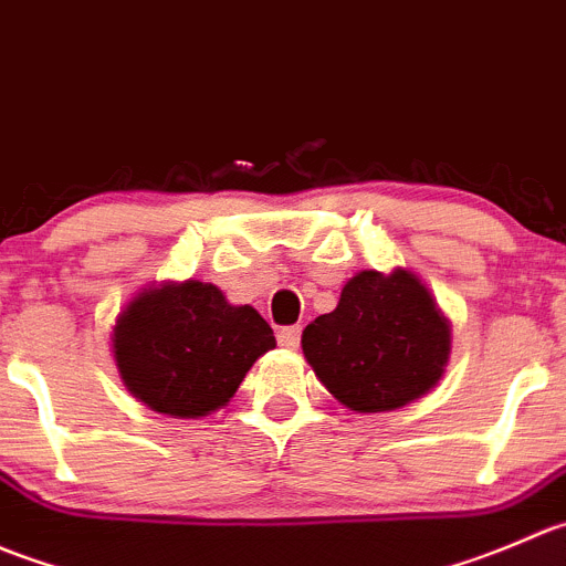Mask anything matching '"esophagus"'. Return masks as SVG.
I'll return each mask as SVG.
<instances>
[{
	"label": "esophagus",
	"mask_w": 566,
	"mask_h": 566,
	"mask_svg": "<svg viewBox=\"0 0 566 566\" xmlns=\"http://www.w3.org/2000/svg\"><path fill=\"white\" fill-rule=\"evenodd\" d=\"M300 333L302 327H283L277 333V340H281V346H285V349H296L300 346Z\"/></svg>",
	"instance_id": "34e87169"
}]
</instances>
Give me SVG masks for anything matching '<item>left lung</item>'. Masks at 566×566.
<instances>
[{
	"label": "left lung",
	"instance_id": "8db88e82",
	"mask_svg": "<svg viewBox=\"0 0 566 566\" xmlns=\"http://www.w3.org/2000/svg\"><path fill=\"white\" fill-rule=\"evenodd\" d=\"M318 382L355 412H390L438 388L451 357V322L416 272L363 270L333 313L302 329Z\"/></svg>",
	"mask_w": 566,
	"mask_h": 566
}]
</instances>
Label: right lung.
I'll use <instances>...</instances> for the list:
<instances>
[{"instance_id": "right-lung-1", "label": "right lung", "mask_w": 566, "mask_h": 566, "mask_svg": "<svg viewBox=\"0 0 566 566\" xmlns=\"http://www.w3.org/2000/svg\"><path fill=\"white\" fill-rule=\"evenodd\" d=\"M112 357L128 394L170 418L226 407L275 333L253 305L214 283L161 281L137 291L112 324Z\"/></svg>"}]
</instances>
